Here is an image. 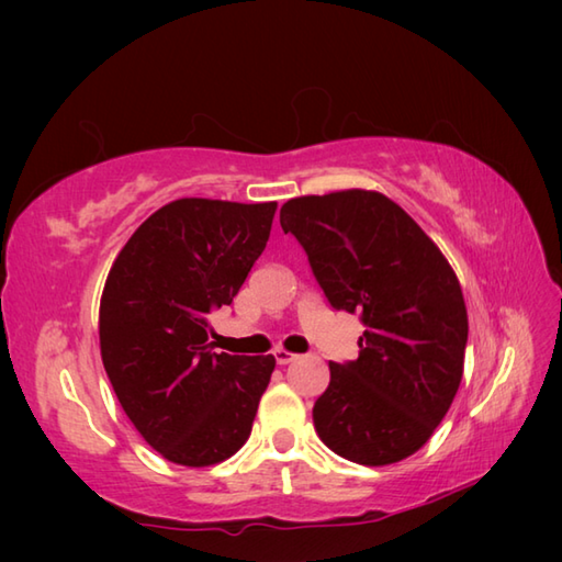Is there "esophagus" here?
<instances>
[{
    "instance_id": "1",
    "label": "esophagus",
    "mask_w": 562,
    "mask_h": 562,
    "mask_svg": "<svg viewBox=\"0 0 562 562\" xmlns=\"http://www.w3.org/2000/svg\"><path fill=\"white\" fill-rule=\"evenodd\" d=\"M272 355H274V362H278V364H290L294 360H300V355H294L290 350H282V348H278Z\"/></svg>"
}]
</instances>
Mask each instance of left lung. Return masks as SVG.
I'll use <instances>...</instances> for the list:
<instances>
[{
    "label": "left lung",
    "mask_w": 562,
    "mask_h": 562,
    "mask_svg": "<svg viewBox=\"0 0 562 562\" xmlns=\"http://www.w3.org/2000/svg\"><path fill=\"white\" fill-rule=\"evenodd\" d=\"M333 308L360 314V357L330 362L314 405L321 441L362 465L403 461L457 396L469 316L457 272L408 212L376 190L292 198L280 210Z\"/></svg>",
    "instance_id": "left-lung-1"
}]
</instances>
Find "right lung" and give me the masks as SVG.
Returning a JSON list of instances; mask_svg holds the SVG:
<instances>
[{
  "label": "right lung",
  "instance_id": "obj_1",
  "mask_svg": "<svg viewBox=\"0 0 562 562\" xmlns=\"http://www.w3.org/2000/svg\"><path fill=\"white\" fill-rule=\"evenodd\" d=\"M278 202L181 198L127 238L105 278L101 360L130 423L166 461L190 469L246 445L272 355L207 345L210 314L229 306L268 244Z\"/></svg>",
  "mask_w": 562,
  "mask_h": 562
}]
</instances>
